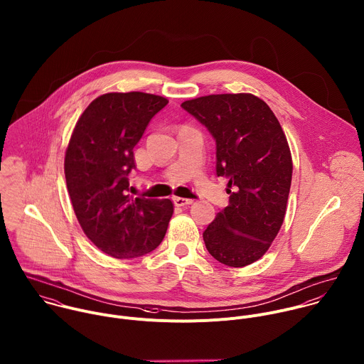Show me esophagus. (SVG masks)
<instances>
[{
    "label": "esophagus",
    "instance_id": "34e87169",
    "mask_svg": "<svg viewBox=\"0 0 364 364\" xmlns=\"http://www.w3.org/2000/svg\"><path fill=\"white\" fill-rule=\"evenodd\" d=\"M193 200L191 198H183V197H174V204L178 205V207H184V205H188L191 204Z\"/></svg>",
    "mask_w": 364,
    "mask_h": 364
}]
</instances>
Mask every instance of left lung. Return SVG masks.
Here are the masks:
<instances>
[{
  "instance_id": "left-lung-1",
  "label": "left lung",
  "mask_w": 364,
  "mask_h": 364,
  "mask_svg": "<svg viewBox=\"0 0 364 364\" xmlns=\"http://www.w3.org/2000/svg\"><path fill=\"white\" fill-rule=\"evenodd\" d=\"M181 107L215 140L218 177L228 178L230 205L203 232L207 251L227 267L258 261L278 235L292 181V157L284 130L251 93L210 95Z\"/></svg>"
}]
</instances>
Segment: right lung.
Wrapping results in <instances>:
<instances>
[{
  "mask_svg": "<svg viewBox=\"0 0 364 364\" xmlns=\"http://www.w3.org/2000/svg\"><path fill=\"white\" fill-rule=\"evenodd\" d=\"M168 103L143 93H106L79 117L66 154L65 177L76 218L105 254L126 259L156 250L173 215V203L130 193L133 149L150 120Z\"/></svg>",
  "mask_w": 364,
  "mask_h": 364,
  "instance_id": "1",
  "label": "right lung"
}]
</instances>
